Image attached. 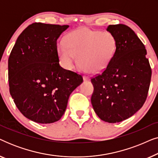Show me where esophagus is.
Instances as JSON below:
<instances>
[{
    "mask_svg": "<svg viewBox=\"0 0 158 158\" xmlns=\"http://www.w3.org/2000/svg\"><path fill=\"white\" fill-rule=\"evenodd\" d=\"M83 80H84V81H89L90 77H88V76H86V75H84V76H83Z\"/></svg>",
    "mask_w": 158,
    "mask_h": 158,
    "instance_id": "esophagus-1",
    "label": "esophagus"
}]
</instances>
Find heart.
Masks as SVG:
<instances>
[{
    "instance_id": "heart-1",
    "label": "heart",
    "mask_w": 158,
    "mask_h": 158,
    "mask_svg": "<svg viewBox=\"0 0 158 158\" xmlns=\"http://www.w3.org/2000/svg\"><path fill=\"white\" fill-rule=\"evenodd\" d=\"M116 40L109 31L79 28L64 36L57 52L62 66L71 70L77 62L85 70L98 73L105 70L115 55Z\"/></svg>"
}]
</instances>
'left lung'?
<instances>
[{"instance_id": "1", "label": "left lung", "mask_w": 158, "mask_h": 158, "mask_svg": "<svg viewBox=\"0 0 158 158\" xmlns=\"http://www.w3.org/2000/svg\"><path fill=\"white\" fill-rule=\"evenodd\" d=\"M116 49L109 66L91 77V103L101 120L120 122L134 115L148 97L152 70L142 41L128 26L109 25Z\"/></svg>"}]
</instances>
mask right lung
Masks as SVG:
<instances>
[{
  "label": "right lung",
  "instance_id": "1",
  "mask_svg": "<svg viewBox=\"0 0 158 158\" xmlns=\"http://www.w3.org/2000/svg\"><path fill=\"white\" fill-rule=\"evenodd\" d=\"M68 25L34 23L17 39L8 58L9 91L25 117L40 124L60 120L81 75L59 64L57 40Z\"/></svg>",
  "mask_w": 158,
  "mask_h": 158
}]
</instances>
